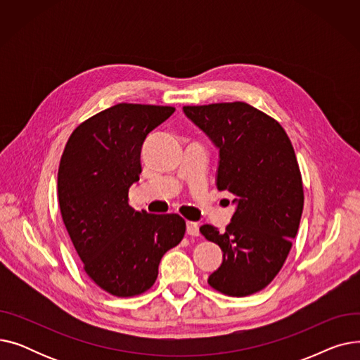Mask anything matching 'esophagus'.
<instances>
[{
  "instance_id": "obj_1",
  "label": "esophagus",
  "mask_w": 360,
  "mask_h": 360,
  "mask_svg": "<svg viewBox=\"0 0 360 360\" xmlns=\"http://www.w3.org/2000/svg\"><path fill=\"white\" fill-rule=\"evenodd\" d=\"M186 233L191 236H198V233H200L198 224L195 221H186Z\"/></svg>"
}]
</instances>
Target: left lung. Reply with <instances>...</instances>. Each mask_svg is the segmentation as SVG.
Wrapping results in <instances>:
<instances>
[{"mask_svg": "<svg viewBox=\"0 0 360 360\" xmlns=\"http://www.w3.org/2000/svg\"><path fill=\"white\" fill-rule=\"evenodd\" d=\"M182 110L219 148L217 190L235 195L223 233L212 224L200 228L223 251L209 285L236 297L259 292L285 264L304 210L293 146L276 120L245 102Z\"/></svg>", "mask_w": 360, "mask_h": 360, "instance_id": "obj_1", "label": "left lung"}]
</instances>
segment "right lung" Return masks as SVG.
<instances>
[{"label":"right lung","instance_id":"1","mask_svg":"<svg viewBox=\"0 0 360 360\" xmlns=\"http://www.w3.org/2000/svg\"><path fill=\"white\" fill-rule=\"evenodd\" d=\"M175 108L118 103L72 131L58 169L61 216L84 271L120 297L148 290L165 252L185 233L178 214H148L128 205L141 174V147Z\"/></svg>","mask_w":360,"mask_h":360}]
</instances>
